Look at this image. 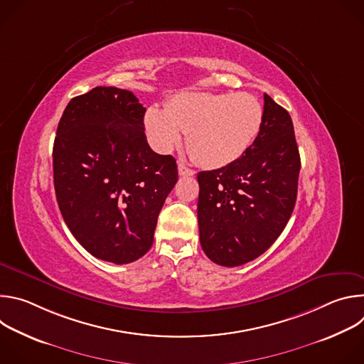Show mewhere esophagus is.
I'll use <instances>...</instances> for the list:
<instances>
[{
	"label": "esophagus",
	"instance_id": "obj_1",
	"mask_svg": "<svg viewBox=\"0 0 364 364\" xmlns=\"http://www.w3.org/2000/svg\"><path fill=\"white\" fill-rule=\"evenodd\" d=\"M178 174H180L181 177H187V176H194L196 171L191 170V168H188V167L184 166V164H178Z\"/></svg>",
	"mask_w": 364,
	"mask_h": 364
}]
</instances>
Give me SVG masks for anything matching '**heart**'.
Here are the masks:
<instances>
[{"label": "heart", "mask_w": 364, "mask_h": 364, "mask_svg": "<svg viewBox=\"0 0 364 364\" xmlns=\"http://www.w3.org/2000/svg\"><path fill=\"white\" fill-rule=\"evenodd\" d=\"M264 108L249 93H180L166 109L148 108L144 122L152 146L171 152L188 132V146L209 167L239 160L256 139Z\"/></svg>", "instance_id": "obj_1"}]
</instances>
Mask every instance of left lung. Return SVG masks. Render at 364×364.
<instances>
[{
    "mask_svg": "<svg viewBox=\"0 0 364 364\" xmlns=\"http://www.w3.org/2000/svg\"><path fill=\"white\" fill-rule=\"evenodd\" d=\"M264 100L261 131L242 157L197 174L200 243L222 267L261 256L285 229L296 201L301 160L292 119L267 93Z\"/></svg>",
    "mask_w": 364,
    "mask_h": 364,
    "instance_id": "obj_1",
    "label": "left lung"
}]
</instances>
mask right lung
I'll use <instances>...</instances> for the list:
<instances>
[{"label": "right lung", "mask_w": 364, "mask_h": 364, "mask_svg": "<svg viewBox=\"0 0 364 364\" xmlns=\"http://www.w3.org/2000/svg\"><path fill=\"white\" fill-rule=\"evenodd\" d=\"M145 108L125 89L97 86L73 97L53 145L59 209L76 240L117 265L142 257L178 180L171 155L146 142Z\"/></svg>", "instance_id": "add662e5"}]
</instances>
